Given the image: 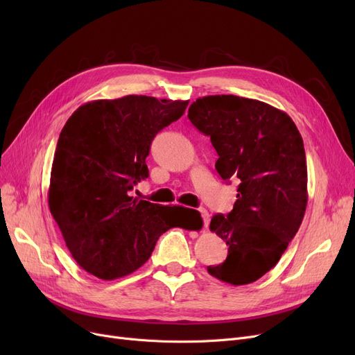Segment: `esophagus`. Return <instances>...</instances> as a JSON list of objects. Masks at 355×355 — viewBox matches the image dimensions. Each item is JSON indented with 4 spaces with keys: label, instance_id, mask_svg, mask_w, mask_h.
Wrapping results in <instances>:
<instances>
[{
    "label": "esophagus",
    "instance_id": "esophagus-1",
    "mask_svg": "<svg viewBox=\"0 0 355 355\" xmlns=\"http://www.w3.org/2000/svg\"><path fill=\"white\" fill-rule=\"evenodd\" d=\"M200 213H201V217H202L204 229H207V227H209V223H210V214H209V211H207V210H204V209H201V210H200Z\"/></svg>",
    "mask_w": 355,
    "mask_h": 355
}]
</instances>
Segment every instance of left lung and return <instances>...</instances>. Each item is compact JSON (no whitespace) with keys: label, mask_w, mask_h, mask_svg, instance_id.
<instances>
[{"label":"left lung","mask_w":355,"mask_h":355,"mask_svg":"<svg viewBox=\"0 0 355 355\" xmlns=\"http://www.w3.org/2000/svg\"><path fill=\"white\" fill-rule=\"evenodd\" d=\"M189 119L210 137L220 177L239 182L233 210L210 223L229 246L227 259L207 270L234 286L252 284L279 262L302 223L308 202L302 137L284 110L234 95L198 98Z\"/></svg>","instance_id":"left-lung-1"}]
</instances>
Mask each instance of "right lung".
Listing matches in <instances>:
<instances>
[{"instance_id":"1","label":"right lung","mask_w":355,"mask_h":355,"mask_svg":"<svg viewBox=\"0 0 355 355\" xmlns=\"http://www.w3.org/2000/svg\"><path fill=\"white\" fill-rule=\"evenodd\" d=\"M187 105L144 95L101 99L78 107L63 126L49 207L73 259L87 273L103 281L126 276L146 262L162 233L191 229L180 217L184 207L128 194L149 175L145 159L153 139ZM196 217L201 221L200 213Z\"/></svg>"}]
</instances>
